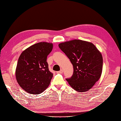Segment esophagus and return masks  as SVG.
<instances>
[{
    "label": "esophagus",
    "instance_id": "esophagus-1",
    "mask_svg": "<svg viewBox=\"0 0 121 121\" xmlns=\"http://www.w3.org/2000/svg\"><path fill=\"white\" fill-rule=\"evenodd\" d=\"M63 73V69H61V70H60V71H57L56 72V73H57V74H62V73Z\"/></svg>",
    "mask_w": 121,
    "mask_h": 121
}]
</instances>
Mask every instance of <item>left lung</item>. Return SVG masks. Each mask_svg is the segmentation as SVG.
I'll return each instance as SVG.
<instances>
[{"label":"left lung","instance_id":"obj_1","mask_svg":"<svg viewBox=\"0 0 121 121\" xmlns=\"http://www.w3.org/2000/svg\"><path fill=\"white\" fill-rule=\"evenodd\" d=\"M70 60L74 68L73 75L67 79L69 85L78 92H86L99 79L103 58L92 43L74 39L58 44Z\"/></svg>","mask_w":121,"mask_h":121}]
</instances>
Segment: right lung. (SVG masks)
I'll return each instance as SVG.
<instances>
[{"instance_id":"obj_1","label":"right lung","mask_w":121,"mask_h":121,"mask_svg":"<svg viewBox=\"0 0 121 121\" xmlns=\"http://www.w3.org/2000/svg\"><path fill=\"white\" fill-rule=\"evenodd\" d=\"M53 44L41 42L32 45L22 52L16 69L17 81L27 92L39 94L49 85L53 74L48 69L47 57Z\"/></svg>"}]
</instances>
